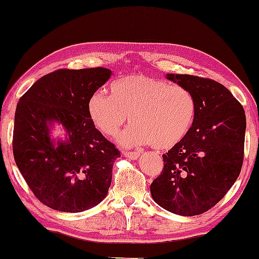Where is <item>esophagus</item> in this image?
Here are the masks:
<instances>
[{
	"instance_id": "obj_1",
	"label": "esophagus",
	"mask_w": 259,
	"mask_h": 259,
	"mask_svg": "<svg viewBox=\"0 0 259 259\" xmlns=\"http://www.w3.org/2000/svg\"><path fill=\"white\" fill-rule=\"evenodd\" d=\"M123 155L126 158L130 159H138L140 155V152H130V151H123Z\"/></svg>"
}]
</instances>
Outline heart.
Here are the masks:
<instances>
[{
    "label": "heart",
    "instance_id": "heart-1",
    "mask_svg": "<svg viewBox=\"0 0 259 259\" xmlns=\"http://www.w3.org/2000/svg\"><path fill=\"white\" fill-rule=\"evenodd\" d=\"M109 90L111 95L101 91L91 94L87 113L95 128L108 138L119 133L130 115L132 125L118 138L125 146H175L196 115L194 95L180 84L132 74L113 81Z\"/></svg>",
    "mask_w": 259,
    "mask_h": 259
}]
</instances>
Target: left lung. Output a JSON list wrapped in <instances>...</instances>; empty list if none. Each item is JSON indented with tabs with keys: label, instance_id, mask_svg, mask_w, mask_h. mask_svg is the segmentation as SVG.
Segmentation results:
<instances>
[{
	"label": "left lung",
	"instance_id": "8db88e82",
	"mask_svg": "<svg viewBox=\"0 0 259 259\" xmlns=\"http://www.w3.org/2000/svg\"><path fill=\"white\" fill-rule=\"evenodd\" d=\"M194 95L196 115L189 132L166 154L164 169L151 184L155 203L179 215L206 212L238 178L244 159L246 119L240 102L217 81L167 74Z\"/></svg>",
	"mask_w": 259,
	"mask_h": 259
}]
</instances>
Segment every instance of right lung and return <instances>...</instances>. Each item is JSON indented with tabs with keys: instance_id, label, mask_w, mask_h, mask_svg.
Segmentation results:
<instances>
[{
	"instance_id": "right-lung-1",
	"label": "right lung",
	"mask_w": 259,
	"mask_h": 259,
	"mask_svg": "<svg viewBox=\"0 0 259 259\" xmlns=\"http://www.w3.org/2000/svg\"><path fill=\"white\" fill-rule=\"evenodd\" d=\"M111 74L104 67L58 69L20 98L14 159L34 196L53 210L82 212L107 196L120 151L92 123L87 101ZM54 124L65 133L62 140L51 138Z\"/></svg>"
}]
</instances>
